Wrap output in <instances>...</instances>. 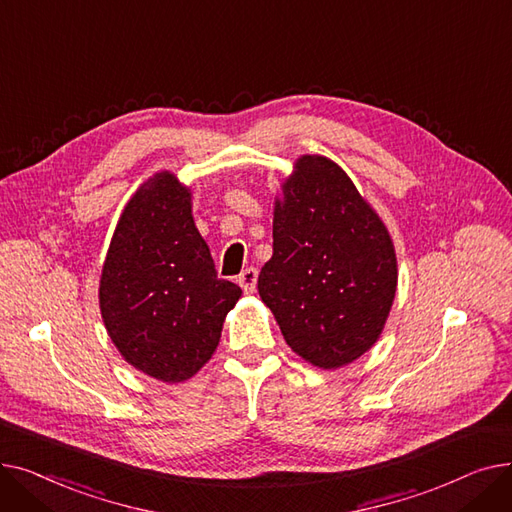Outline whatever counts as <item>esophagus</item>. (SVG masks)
Wrapping results in <instances>:
<instances>
[{
    "label": "esophagus",
    "mask_w": 512,
    "mask_h": 512,
    "mask_svg": "<svg viewBox=\"0 0 512 512\" xmlns=\"http://www.w3.org/2000/svg\"><path fill=\"white\" fill-rule=\"evenodd\" d=\"M257 276H259V272L255 270V267H247V270H242V274L238 276L236 282L240 284L242 290H245V294H251V292H255Z\"/></svg>",
    "instance_id": "obj_1"
}]
</instances>
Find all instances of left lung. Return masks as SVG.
<instances>
[{"label":"left lung","mask_w":512,"mask_h":512,"mask_svg":"<svg viewBox=\"0 0 512 512\" xmlns=\"http://www.w3.org/2000/svg\"><path fill=\"white\" fill-rule=\"evenodd\" d=\"M398 282L392 236L346 172L301 155L274 201V255L257 280L286 344L321 369L378 342Z\"/></svg>","instance_id":"left-lung-1"}]
</instances>
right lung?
I'll return each mask as SVG.
<instances>
[{
	"instance_id": "1",
	"label": "right lung",
	"mask_w": 512,
	"mask_h": 512,
	"mask_svg": "<svg viewBox=\"0 0 512 512\" xmlns=\"http://www.w3.org/2000/svg\"><path fill=\"white\" fill-rule=\"evenodd\" d=\"M242 290L220 280L193 220V193L164 170L126 203L107 249L99 309L128 365L168 384L211 359Z\"/></svg>"
}]
</instances>
